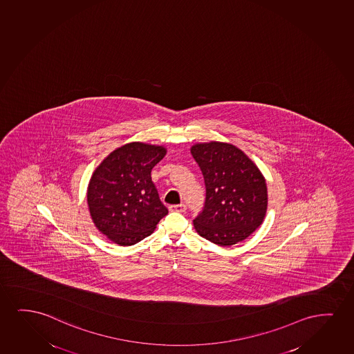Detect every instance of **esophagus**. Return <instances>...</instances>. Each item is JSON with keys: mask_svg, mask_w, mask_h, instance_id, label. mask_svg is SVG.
I'll use <instances>...</instances> for the list:
<instances>
[{"mask_svg": "<svg viewBox=\"0 0 354 354\" xmlns=\"http://www.w3.org/2000/svg\"><path fill=\"white\" fill-rule=\"evenodd\" d=\"M170 212H178V213H184L186 210L185 204H178V205H170Z\"/></svg>", "mask_w": 354, "mask_h": 354, "instance_id": "obj_1", "label": "esophagus"}]
</instances>
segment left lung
<instances>
[{
  "label": "left lung",
  "instance_id": "obj_1",
  "mask_svg": "<svg viewBox=\"0 0 354 354\" xmlns=\"http://www.w3.org/2000/svg\"><path fill=\"white\" fill-rule=\"evenodd\" d=\"M191 153L203 173L207 189L203 212L194 220L196 231L221 247L242 242L266 215L268 197L263 175L232 144H196Z\"/></svg>",
  "mask_w": 354,
  "mask_h": 354
}]
</instances>
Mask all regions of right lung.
Here are the masks:
<instances>
[{
	"label": "right lung",
	"instance_id": "right-lung-1",
	"mask_svg": "<svg viewBox=\"0 0 354 354\" xmlns=\"http://www.w3.org/2000/svg\"><path fill=\"white\" fill-rule=\"evenodd\" d=\"M165 146L129 142L112 151L89 180L87 203L95 227L118 245L150 236L168 214L151 170L163 160Z\"/></svg>",
	"mask_w": 354,
	"mask_h": 354
}]
</instances>
